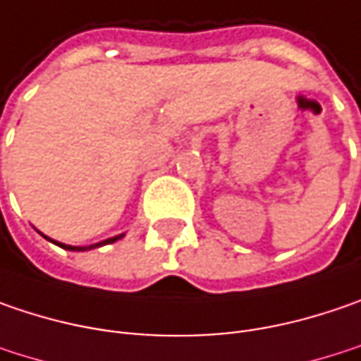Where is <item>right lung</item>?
<instances>
[{
  "label": "right lung",
  "mask_w": 361,
  "mask_h": 361,
  "mask_svg": "<svg viewBox=\"0 0 361 361\" xmlns=\"http://www.w3.org/2000/svg\"><path fill=\"white\" fill-rule=\"evenodd\" d=\"M44 237V235H42ZM122 235H118V237H110V239H106V241H102V243H96V245H90V247H73V245H65V243H56V241H53V239H49V241H53V243H56L59 247H63V249H69V251H85V249H94V247H102V245H110L114 243V241H118Z\"/></svg>",
  "instance_id": "obj_1"
}]
</instances>
